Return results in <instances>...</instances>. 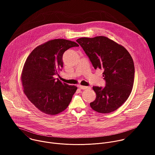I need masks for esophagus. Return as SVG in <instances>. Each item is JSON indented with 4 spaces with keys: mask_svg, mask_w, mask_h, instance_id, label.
Instances as JSON below:
<instances>
[{
    "mask_svg": "<svg viewBox=\"0 0 155 155\" xmlns=\"http://www.w3.org/2000/svg\"><path fill=\"white\" fill-rule=\"evenodd\" d=\"M79 88H80L81 90H87V89H90L91 87H87V86H81V85H79L78 86Z\"/></svg>",
    "mask_w": 155,
    "mask_h": 155,
    "instance_id": "1",
    "label": "esophagus"
}]
</instances>
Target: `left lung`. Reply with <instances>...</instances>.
<instances>
[{"label": "left lung", "instance_id": "obj_1", "mask_svg": "<svg viewBox=\"0 0 155 155\" xmlns=\"http://www.w3.org/2000/svg\"><path fill=\"white\" fill-rule=\"evenodd\" d=\"M77 41L89 57L95 69L104 71V87L93 86L96 99L91 108L101 114L114 112L129 97L134 80V65L127 50L104 36L81 37Z\"/></svg>", "mask_w": 155, "mask_h": 155}]
</instances>
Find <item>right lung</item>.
<instances>
[{
  "label": "right lung",
  "mask_w": 155,
  "mask_h": 155,
  "mask_svg": "<svg viewBox=\"0 0 155 155\" xmlns=\"http://www.w3.org/2000/svg\"><path fill=\"white\" fill-rule=\"evenodd\" d=\"M78 46L71 40L53 39L37 47L26 59L21 77L23 91L41 112L57 115L71 102L77 87L56 80L54 75L63 67L64 53Z\"/></svg>",
  "instance_id": "obj_1"
}]
</instances>
